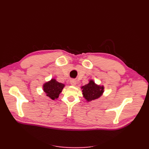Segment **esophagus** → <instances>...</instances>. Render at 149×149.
Segmentation results:
<instances>
[{
	"instance_id": "34e87169",
	"label": "esophagus",
	"mask_w": 149,
	"mask_h": 149,
	"mask_svg": "<svg viewBox=\"0 0 149 149\" xmlns=\"http://www.w3.org/2000/svg\"><path fill=\"white\" fill-rule=\"evenodd\" d=\"M70 83L72 86H75L76 84V81L74 79H71L70 81Z\"/></svg>"
}]
</instances>
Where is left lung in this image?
I'll return each mask as SVG.
<instances>
[{"mask_svg": "<svg viewBox=\"0 0 149 149\" xmlns=\"http://www.w3.org/2000/svg\"><path fill=\"white\" fill-rule=\"evenodd\" d=\"M82 89L83 96L85 100L88 102L97 100L104 91V86L103 85L97 84L93 79H89V83L81 87Z\"/></svg>", "mask_w": 149, "mask_h": 149, "instance_id": "obj_1", "label": "left lung"}]
</instances>
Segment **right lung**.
Returning a JSON list of instances; mask_svg holds the SVG:
<instances>
[{"label":"right lung","instance_id":"1","mask_svg":"<svg viewBox=\"0 0 149 149\" xmlns=\"http://www.w3.org/2000/svg\"><path fill=\"white\" fill-rule=\"evenodd\" d=\"M65 86V84L58 82L55 78H52L43 84V90L47 96L55 100L59 97Z\"/></svg>","mask_w":149,"mask_h":149}]
</instances>
